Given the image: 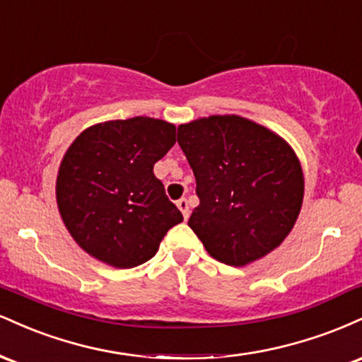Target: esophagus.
Returning a JSON list of instances; mask_svg holds the SVG:
<instances>
[{
  "label": "esophagus",
  "instance_id": "1",
  "mask_svg": "<svg viewBox=\"0 0 362 362\" xmlns=\"http://www.w3.org/2000/svg\"><path fill=\"white\" fill-rule=\"evenodd\" d=\"M177 207H178V209L182 211V214H184V218H185V219L189 218V214H190V209H189V201H187L185 197H182L180 201H177Z\"/></svg>",
  "mask_w": 362,
  "mask_h": 362
}]
</instances>
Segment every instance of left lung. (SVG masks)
I'll use <instances>...</instances> for the list:
<instances>
[{
	"label": "left lung",
	"mask_w": 362,
	"mask_h": 362,
	"mask_svg": "<svg viewBox=\"0 0 362 362\" xmlns=\"http://www.w3.org/2000/svg\"><path fill=\"white\" fill-rule=\"evenodd\" d=\"M177 141L201 201L189 226L209 255L242 267L279 247L296 223L305 192L289 144L238 115L182 124Z\"/></svg>",
	"instance_id": "left-lung-1"
}]
</instances>
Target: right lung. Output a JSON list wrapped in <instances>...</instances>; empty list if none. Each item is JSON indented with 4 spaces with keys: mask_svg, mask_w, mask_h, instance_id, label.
I'll return each mask as SVG.
<instances>
[{
    "mask_svg": "<svg viewBox=\"0 0 362 362\" xmlns=\"http://www.w3.org/2000/svg\"><path fill=\"white\" fill-rule=\"evenodd\" d=\"M175 144V126L132 117L83 131L66 151L56 184L59 213L95 259L131 269L155 257L170 228L184 221L153 167Z\"/></svg>",
    "mask_w": 362,
    "mask_h": 362,
    "instance_id": "1",
    "label": "right lung"
}]
</instances>
